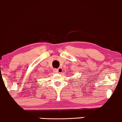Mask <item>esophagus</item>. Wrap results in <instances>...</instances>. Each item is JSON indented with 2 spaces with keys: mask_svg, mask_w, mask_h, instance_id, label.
Wrapping results in <instances>:
<instances>
[{
  "mask_svg": "<svg viewBox=\"0 0 122 122\" xmlns=\"http://www.w3.org/2000/svg\"><path fill=\"white\" fill-rule=\"evenodd\" d=\"M54 71L56 73H61L63 71V69L59 67L58 68H56V69H55Z\"/></svg>",
  "mask_w": 122,
  "mask_h": 122,
  "instance_id": "34e87169",
  "label": "esophagus"
}]
</instances>
